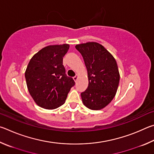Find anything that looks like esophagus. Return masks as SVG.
<instances>
[{
    "instance_id": "obj_1",
    "label": "esophagus",
    "mask_w": 154,
    "mask_h": 154,
    "mask_svg": "<svg viewBox=\"0 0 154 154\" xmlns=\"http://www.w3.org/2000/svg\"><path fill=\"white\" fill-rule=\"evenodd\" d=\"M73 79H74V81L75 82H76V80H78V79H79V74H76L75 75V76L73 78Z\"/></svg>"
}]
</instances>
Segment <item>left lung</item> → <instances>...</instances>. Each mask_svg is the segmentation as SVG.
<instances>
[{"label": "left lung", "instance_id": "left-lung-1", "mask_svg": "<svg viewBox=\"0 0 154 154\" xmlns=\"http://www.w3.org/2000/svg\"><path fill=\"white\" fill-rule=\"evenodd\" d=\"M87 67L88 85L81 93L82 103L88 109L106 107L116 94L120 73L114 57L103 46L95 42L75 45Z\"/></svg>", "mask_w": 154, "mask_h": 154}]
</instances>
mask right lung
I'll return each mask as SVG.
<instances>
[{
	"label": "right lung",
	"mask_w": 154,
	"mask_h": 154,
	"mask_svg": "<svg viewBox=\"0 0 154 154\" xmlns=\"http://www.w3.org/2000/svg\"><path fill=\"white\" fill-rule=\"evenodd\" d=\"M69 48L68 44L48 45L31 58L25 72L27 87L38 106L54 109L62 106L74 85L67 76L63 57Z\"/></svg>",
	"instance_id": "1"
}]
</instances>
